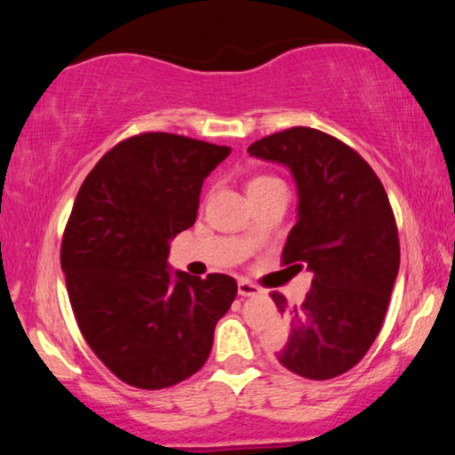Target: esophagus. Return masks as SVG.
<instances>
[{
  "label": "esophagus",
  "instance_id": "34e87169",
  "mask_svg": "<svg viewBox=\"0 0 455 455\" xmlns=\"http://www.w3.org/2000/svg\"><path fill=\"white\" fill-rule=\"evenodd\" d=\"M263 292V289L257 287V284H252L251 281H238V295L241 297H255V295H260Z\"/></svg>",
  "mask_w": 455,
  "mask_h": 455
}]
</instances>
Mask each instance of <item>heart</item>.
<instances>
[{
	"mask_svg": "<svg viewBox=\"0 0 455 455\" xmlns=\"http://www.w3.org/2000/svg\"><path fill=\"white\" fill-rule=\"evenodd\" d=\"M275 179H268V176H257V179H252L249 182V188L251 187H259V184H267V182H273Z\"/></svg>",
	"mask_w": 455,
	"mask_h": 455,
	"instance_id": "b5f03b06",
	"label": "heart"
}]
</instances>
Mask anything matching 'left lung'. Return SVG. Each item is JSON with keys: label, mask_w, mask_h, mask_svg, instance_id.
Returning a JSON list of instances; mask_svg holds the SVG:
<instances>
[{"label": "left lung", "mask_w": 455, "mask_h": 455, "mask_svg": "<svg viewBox=\"0 0 455 455\" xmlns=\"http://www.w3.org/2000/svg\"><path fill=\"white\" fill-rule=\"evenodd\" d=\"M249 154L284 166L295 180L297 222L283 260L313 273L301 305L271 295L289 325L275 357L307 379H331L359 363L387 311L399 271L389 198L355 150L319 130L260 138Z\"/></svg>", "instance_id": "8db88e82"}]
</instances>
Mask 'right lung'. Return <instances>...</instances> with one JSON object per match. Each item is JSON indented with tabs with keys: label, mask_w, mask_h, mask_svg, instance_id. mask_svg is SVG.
Listing matches in <instances>:
<instances>
[{
	"label": "right lung",
	"mask_w": 455,
	"mask_h": 455,
	"mask_svg": "<svg viewBox=\"0 0 455 455\" xmlns=\"http://www.w3.org/2000/svg\"><path fill=\"white\" fill-rule=\"evenodd\" d=\"M228 146L148 132L104 154L76 196L61 271L92 351L140 389L195 375L236 297L228 275L206 279L168 265L171 241L196 220L203 182Z\"/></svg>",
	"instance_id": "right-lung-1"
}]
</instances>
